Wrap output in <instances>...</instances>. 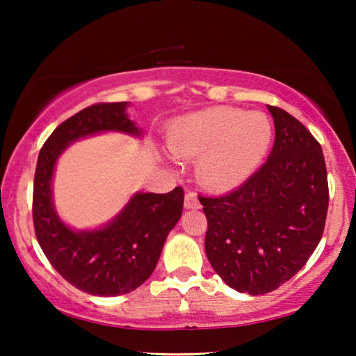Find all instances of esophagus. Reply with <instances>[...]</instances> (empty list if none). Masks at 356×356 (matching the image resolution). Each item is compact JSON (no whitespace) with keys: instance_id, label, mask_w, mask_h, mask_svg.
<instances>
[{"instance_id":"1","label":"esophagus","mask_w":356,"mask_h":356,"mask_svg":"<svg viewBox=\"0 0 356 356\" xmlns=\"http://www.w3.org/2000/svg\"><path fill=\"white\" fill-rule=\"evenodd\" d=\"M199 199L194 193H188L186 196H184V207L186 209H199Z\"/></svg>"}]
</instances>
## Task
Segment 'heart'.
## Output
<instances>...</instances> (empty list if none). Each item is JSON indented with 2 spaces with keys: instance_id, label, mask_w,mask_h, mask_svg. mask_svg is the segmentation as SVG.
<instances>
[{
  "instance_id": "obj_1",
  "label": "heart",
  "mask_w": 356,
  "mask_h": 356,
  "mask_svg": "<svg viewBox=\"0 0 356 356\" xmlns=\"http://www.w3.org/2000/svg\"><path fill=\"white\" fill-rule=\"evenodd\" d=\"M272 140V124L261 111L216 106L181 116L168 131L170 150L197 159L196 177L213 191L240 186L259 168Z\"/></svg>"
}]
</instances>
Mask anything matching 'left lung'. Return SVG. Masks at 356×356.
Masks as SVG:
<instances>
[{"instance_id":"1","label":"left lung","mask_w":356,"mask_h":356,"mask_svg":"<svg viewBox=\"0 0 356 356\" xmlns=\"http://www.w3.org/2000/svg\"><path fill=\"white\" fill-rule=\"evenodd\" d=\"M267 162L235 191L199 196L207 217L206 254L236 291L264 295L290 280L323 236L329 207L321 144L279 106Z\"/></svg>"}]
</instances>
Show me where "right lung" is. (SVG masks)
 <instances>
[{"instance_id": "1", "label": "right lung", "mask_w": 356, "mask_h": 356, "mask_svg": "<svg viewBox=\"0 0 356 356\" xmlns=\"http://www.w3.org/2000/svg\"><path fill=\"white\" fill-rule=\"evenodd\" d=\"M128 105L95 104L81 110L53 131L37 160L32 201L37 241L58 274L89 295H124L143 285L183 212L184 193L178 186L167 194L136 193L113 220L97 230H74L58 217L51 193L58 157L74 140L92 134H143L128 118Z\"/></svg>"}]
</instances>
